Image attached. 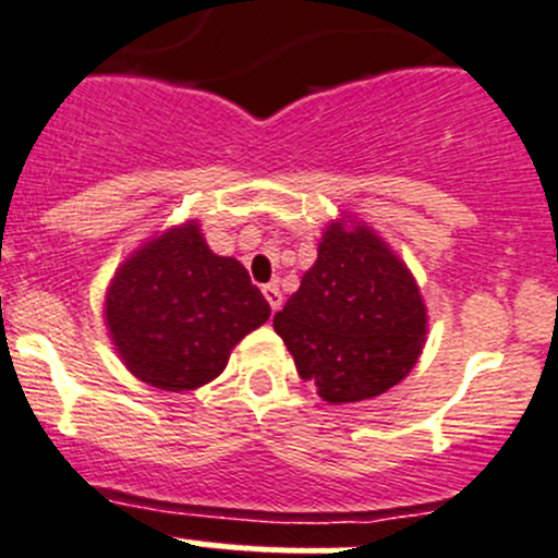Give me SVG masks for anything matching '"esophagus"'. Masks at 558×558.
<instances>
[{
  "label": "esophagus",
  "mask_w": 558,
  "mask_h": 558,
  "mask_svg": "<svg viewBox=\"0 0 558 558\" xmlns=\"http://www.w3.org/2000/svg\"><path fill=\"white\" fill-rule=\"evenodd\" d=\"M263 295H266L268 306H271L274 312H279V308H281V290H279L277 281H271V284L263 287Z\"/></svg>",
  "instance_id": "1"
}]
</instances>
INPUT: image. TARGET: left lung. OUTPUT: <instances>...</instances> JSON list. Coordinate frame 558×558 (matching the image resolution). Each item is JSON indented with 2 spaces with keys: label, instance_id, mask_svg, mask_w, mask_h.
<instances>
[{
  "label": "left lung",
  "instance_id": "1",
  "mask_svg": "<svg viewBox=\"0 0 558 558\" xmlns=\"http://www.w3.org/2000/svg\"><path fill=\"white\" fill-rule=\"evenodd\" d=\"M301 379L328 404L374 399L410 374L428 312L407 263L366 222L330 219L317 260L274 317Z\"/></svg>",
  "mask_w": 558,
  "mask_h": 558
}]
</instances>
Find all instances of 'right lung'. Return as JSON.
<instances>
[{
  "label": "right lung",
  "mask_w": 558,
  "mask_h": 558,
  "mask_svg": "<svg viewBox=\"0 0 558 558\" xmlns=\"http://www.w3.org/2000/svg\"><path fill=\"white\" fill-rule=\"evenodd\" d=\"M102 317L126 372L181 393L217 379L271 306L246 268L214 255L201 222L186 219L143 241L116 268Z\"/></svg>",
  "instance_id": "right-lung-1"
}]
</instances>
